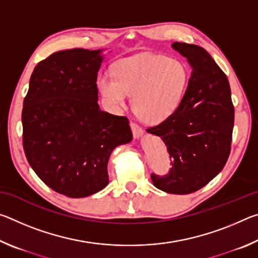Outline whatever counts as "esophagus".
Wrapping results in <instances>:
<instances>
[{
    "label": "esophagus",
    "instance_id": "34e87169",
    "mask_svg": "<svg viewBox=\"0 0 258 258\" xmlns=\"http://www.w3.org/2000/svg\"><path fill=\"white\" fill-rule=\"evenodd\" d=\"M131 128H132V132H133V137L134 139H140L142 137L143 134V130L140 127L139 125H137L135 123H131Z\"/></svg>",
    "mask_w": 258,
    "mask_h": 258
}]
</instances>
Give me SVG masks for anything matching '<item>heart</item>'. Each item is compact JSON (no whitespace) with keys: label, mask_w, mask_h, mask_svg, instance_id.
<instances>
[{"label":"heart","mask_w":258,"mask_h":258,"mask_svg":"<svg viewBox=\"0 0 258 258\" xmlns=\"http://www.w3.org/2000/svg\"><path fill=\"white\" fill-rule=\"evenodd\" d=\"M113 77H98L99 92L113 110L126 107L133 97V110L147 124H160L176 112L190 82V72L180 60L167 55L140 53L113 66Z\"/></svg>","instance_id":"b5f03b06"}]
</instances>
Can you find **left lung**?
<instances>
[{
	"instance_id": "obj_1",
	"label": "left lung",
	"mask_w": 258,
	"mask_h": 258,
	"mask_svg": "<svg viewBox=\"0 0 258 258\" xmlns=\"http://www.w3.org/2000/svg\"><path fill=\"white\" fill-rule=\"evenodd\" d=\"M172 47L187 60L192 72L176 112L147 130L160 137L172 158L167 175L152 174L151 180L167 194L187 195L223 169L230 155L234 108L228 78L206 50L180 42Z\"/></svg>"
}]
</instances>
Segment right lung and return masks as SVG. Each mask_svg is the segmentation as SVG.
Masks as SVG:
<instances>
[{
	"label": "right lung",
	"instance_id": "obj_1",
	"mask_svg": "<svg viewBox=\"0 0 258 258\" xmlns=\"http://www.w3.org/2000/svg\"><path fill=\"white\" fill-rule=\"evenodd\" d=\"M102 50L59 51L41 61L24 100L23 143L37 176L71 198L107 186L112 150L132 141L128 119L98 104Z\"/></svg>",
	"mask_w": 258,
	"mask_h": 258
}]
</instances>
